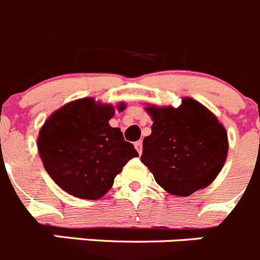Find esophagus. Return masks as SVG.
I'll list each match as a JSON object with an SVG mask.
<instances>
[{"label": "esophagus", "instance_id": "1", "mask_svg": "<svg viewBox=\"0 0 260 260\" xmlns=\"http://www.w3.org/2000/svg\"><path fill=\"white\" fill-rule=\"evenodd\" d=\"M134 146H135V149L138 151V153L142 154V152H143V142H142V140H138V142H135Z\"/></svg>", "mask_w": 260, "mask_h": 260}]
</instances>
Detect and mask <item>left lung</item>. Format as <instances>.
Segmentation results:
<instances>
[{"label":"left lung","instance_id":"8db88e82","mask_svg":"<svg viewBox=\"0 0 260 260\" xmlns=\"http://www.w3.org/2000/svg\"><path fill=\"white\" fill-rule=\"evenodd\" d=\"M152 134L143 140L142 162L157 184L175 196H189L216 178L228 152L227 133L199 102L184 98L178 108L147 107Z\"/></svg>","mask_w":260,"mask_h":260}]
</instances>
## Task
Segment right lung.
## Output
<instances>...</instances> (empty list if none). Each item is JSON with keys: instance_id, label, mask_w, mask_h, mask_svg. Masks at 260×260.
<instances>
[{"instance_id": "add662e5", "label": "right lung", "mask_w": 260, "mask_h": 260, "mask_svg": "<svg viewBox=\"0 0 260 260\" xmlns=\"http://www.w3.org/2000/svg\"><path fill=\"white\" fill-rule=\"evenodd\" d=\"M117 108L122 111L125 104ZM113 116L112 106L85 98L54 112L40 130L37 146L45 170L67 193L101 199L128 159L139 156L120 128L109 126Z\"/></svg>"}]
</instances>
